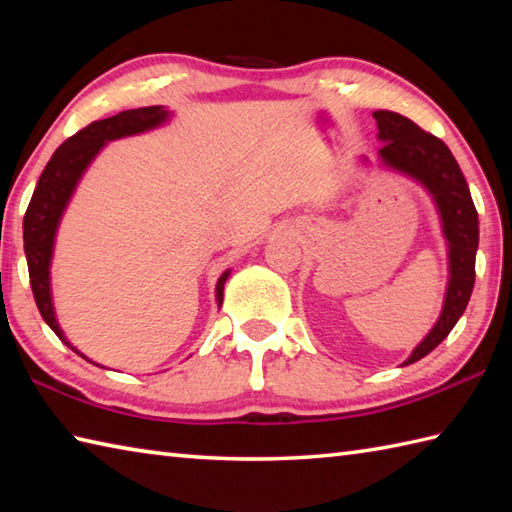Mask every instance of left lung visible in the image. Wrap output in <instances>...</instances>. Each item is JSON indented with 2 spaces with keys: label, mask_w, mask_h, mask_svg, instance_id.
I'll return each instance as SVG.
<instances>
[{
  "label": "left lung",
  "mask_w": 512,
  "mask_h": 512,
  "mask_svg": "<svg viewBox=\"0 0 512 512\" xmlns=\"http://www.w3.org/2000/svg\"><path fill=\"white\" fill-rule=\"evenodd\" d=\"M373 117L379 128L377 137L384 142L379 148V157L386 166L406 173L426 186L439 208L448 242L450 279L442 315L424 337V342L406 359L404 364L408 366L442 344L459 322V317L464 315L475 286L479 219L462 168L442 139L426 133L408 117L393 113V110H375Z\"/></svg>",
  "instance_id": "left-lung-1"
}]
</instances>
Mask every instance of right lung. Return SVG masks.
<instances>
[{
	"instance_id": "obj_1",
	"label": "right lung",
	"mask_w": 512,
	"mask_h": 512,
	"mask_svg": "<svg viewBox=\"0 0 512 512\" xmlns=\"http://www.w3.org/2000/svg\"><path fill=\"white\" fill-rule=\"evenodd\" d=\"M166 119L168 110H164L162 106H146L124 110V113H117L113 117L88 124L73 137H68L66 142L55 150L44 168L42 177H39L33 197H30V204L24 215V250L28 262L30 288H33L35 304L39 308V313H42L44 322L55 330V335L62 339L66 346H70V342H66L62 328H59L55 319L48 270L50 259H53V244L59 219L64 215L66 204L70 195H73L79 177L84 175V170L93 162V157L102 150L106 142H113V139L126 135L144 133V130L164 124ZM228 275L230 270H226L217 282L219 306L224 302V284ZM75 353L82 355L79 350H75Z\"/></svg>"
}]
</instances>
